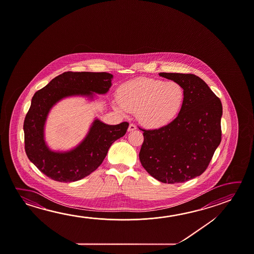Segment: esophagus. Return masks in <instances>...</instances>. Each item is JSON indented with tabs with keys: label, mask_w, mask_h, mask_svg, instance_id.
I'll use <instances>...</instances> for the list:
<instances>
[{
	"label": "esophagus",
	"mask_w": 254,
	"mask_h": 254,
	"mask_svg": "<svg viewBox=\"0 0 254 254\" xmlns=\"http://www.w3.org/2000/svg\"><path fill=\"white\" fill-rule=\"evenodd\" d=\"M135 129H136V126L133 124V123H130V124H129L128 129H127V130H128V132L134 131Z\"/></svg>",
	"instance_id": "34e87169"
}]
</instances>
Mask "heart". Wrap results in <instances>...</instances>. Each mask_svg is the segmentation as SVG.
Masks as SVG:
<instances>
[{
  "label": "heart",
  "instance_id": "1",
  "mask_svg": "<svg viewBox=\"0 0 254 254\" xmlns=\"http://www.w3.org/2000/svg\"><path fill=\"white\" fill-rule=\"evenodd\" d=\"M114 107L121 113H135L141 125L160 128L170 124L180 113L184 90L178 82L141 78L122 84Z\"/></svg>",
  "mask_w": 254,
  "mask_h": 254
}]
</instances>
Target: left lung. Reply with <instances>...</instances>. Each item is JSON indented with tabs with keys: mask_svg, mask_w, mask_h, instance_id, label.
<instances>
[{
	"mask_svg": "<svg viewBox=\"0 0 254 254\" xmlns=\"http://www.w3.org/2000/svg\"><path fill=\"white\" fill-rule=\"evenodd\" d=\"M183 87L184 101L170 124L143 131L139 158L155 179L180 183L206 170L221 141L220 98L199 77L191 73L160 72Z\"/></svg>",
	"mask_w": 254,
	"mask_h": 254,
	"instance_id": "left-lung-1",
	"label": "left lung"
}]
</instances>
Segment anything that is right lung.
Here are the masks:
<instances>
[{"mask_svg": "<svg viewBox=\"0 0 254 254\" xmlns=\"http://www.w3.org/2000/svg\"><path fill=\"white\" fill-rule=\"evenodd\" d=\"M113 75L107 72L65 71L38 90L24 121L25 153L31 162L50 179L71 183L83 179L104 161L109 148L125 134L128 123L110 126L98 120L74 150L60 153L49 150L43 139V127L50 108L65 96L93 93L105 94L112 86Z\"/></svg>", "mask_w": 254, "mask_h": 254, "instance_id": "right-lung-1", "label": "right lung"}]
</instances>
